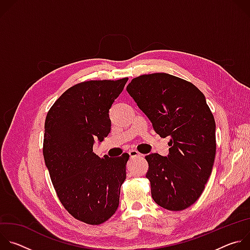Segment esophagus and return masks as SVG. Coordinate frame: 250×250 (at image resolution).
Returning <instances> with one entry per match:
<instances>
[{"mask_svg":"<svg viewBox=\"0 0 250 250\" xmlns=\"http://www.w3.org/2000/svg\"><path fill=\"white\" fill-rule=\"evenodd\" d=\"M128 154H129V156H130L131 158H133V157H137V156H142V154H141V153H139L137 150H134V149L129 150V151H128Z\"/></svg>","mask_w":250,"mask_h":250,"instance_id":"1","label":"esophagus"}]
</instances>
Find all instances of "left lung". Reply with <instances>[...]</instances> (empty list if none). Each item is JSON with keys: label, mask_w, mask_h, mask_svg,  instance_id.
<instances>
[{"label": "left lung", "mask_w": 250, "mask_h": 250, "mask_svg": "<svg viewBox=\"0 0 250 250\" xmlns=\"http://www.w3.org/2000/svg\"><path fill=\"white\" fill-rule=\"evenodd\" d=\"M126 91L155 132L170 136L167 157L146 156L154 202L169 210L189 208L202 195L216 157V123L204 94L167 73L133 78Z\"/></svg>", "instance_id": "left-lung-1"}]
</instances>
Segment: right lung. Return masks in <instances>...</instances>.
Instances as JSON below:
<instances>
[{
    "mask_svg": "<svg viewBox=\"0 0 250 250\" xmlns=\"http://www.w3.org/2000/svg\"><path fill=\"white\" fill-rule=\"evenodd\" d=\"M127 80L78 83L56 100L45 119L42 152L57 197L71 216L88 225L108 221L119 207L129 155L102 158L93 145L109 134V110Z\"/></svg>",
    "mask_w": 250,
    "mask_h": 250,
    "instance_id": "right-lung-1",
    "label": "right lung"
}]
</instances>
